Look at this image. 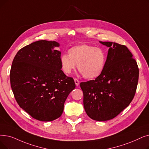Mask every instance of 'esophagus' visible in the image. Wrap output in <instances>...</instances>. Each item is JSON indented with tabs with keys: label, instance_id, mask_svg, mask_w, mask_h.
<instances>
[{
	"label": "esophagus",
	"instance_id": "esophagus-1",
	"mask_svg": "<svg viewBox=\"0 0 149 149\" xmlns=\"http://www.w3.org/2000/svg\"><path fill=\"white\" fill-rule=\"evenodd\" d=\"M74 81H75V83L76 86H79V84H80L79 80L78 79H74Z\"/></svg>",
	"mask_w": 149,
	"mask_h": 149
}]
</instances>
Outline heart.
I'll return each mask as SVG.
<instances>
[{"instance_id": "b5f03b06", "label": "heart", "mask_w": 149, "mask_h": 149, "mask_svg": "<svg viewBox=\"0 0 149 149\" xmlns=\"http://www.w3.org/2000/svg\"><path fill=\"white\" fill-rule=\"evenodd\" d=\"M107 61L105 51L88 44L77 45L69 49L68 55L63 54L60 63L63 70L70 74L75 68L87 79L99 77L104 70Z\"/></svg>"}]
</instances>
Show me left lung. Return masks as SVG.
<instances>
[{
  "label": "left lung",
  "instance_id": "left-lung-1",
  "mask_svg": "<svg viewBox=\"0 0 149 149\" xmlns=\"http://www.w3.org/2000/svg\"><path fill=\"white\" fill-rule=\"evenodd\" d=\"M101 44L109 47L105 67L95 80L80 84L83 105L90 118L97 121L112 119L132 102L139 79V68L125 45Z\"/></svg>",
  "mask_w": 149,
  "mask_h": 149
}]
</instances>
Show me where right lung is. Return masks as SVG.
Returning <instances> with one entry per match:
<instances>
[{
  "label": "right lung",
  "mask_w": 149,
  "mask_h": 149,
  "mask_svg": "<svg viewBox=\"0 0 149 149\" xmlns=\"http://www.w3.org/2000/svg\"><path fill=\"white\" fill-rule=\"evenodd\" d=\"M55 41L40 40L19 50L10 70L11 87L21 108L40 121L60 118L68 95L75 88L61 69Z\"/></svg>",
  "instance_id": "right-lung-1"
}]
</instances>
